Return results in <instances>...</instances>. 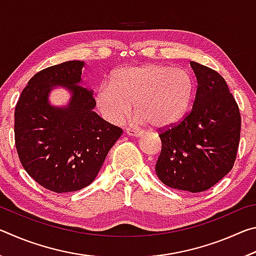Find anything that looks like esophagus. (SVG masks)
I'll return each mask as SVG.
<instances>
[{
  "instance_id": "esophagus-1",
  "label": "esophagus",
  "mask_w": 256,
  "mask_h": 256,
  "mask_svg": "<svg viewBox=\"0 0 256 256\" xmlns=\"http://www.w3.org/2000/svg\"><path fill=\"white\" fill-rule=\"evenodd\" d=\"M126 134L128 136H134V138H138L142 136V132L136 131V130H132V128H128L126 130Z\"/></svg>"
}]
</instances>
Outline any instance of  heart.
Returning <instances> with one entry per match:
<instances>
[{
    "label": "heart",
    "mask_w": 256,
    "mask_h": 256,
    "mask_svg": "<svg viewBox=\"0 0 256 256\" xmlns=\"http://www.w3.org/2000/svg\"><path fill=\"white\" fill-rule=\"evenodd\" d=\"M193 92L194 82L186 70L148 64L116 71L110 86L98 90L96 105L104 118L120 124L131 114L134 104L138 123L166 128L184 118Z\"/></svg>",
    "instance_id": "b5f03b06"
}]
</instances>
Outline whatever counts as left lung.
I'll return each mask as SVG.
<instances>
[{"mask_svg":"<svg viewBox=\"0 0 256 256\" xmlns=\"http://www.w3.org/2000/svg\"><path fill=\"white\" fill-rule=\"evenodd\" d=\"M198 80L193 107L183 120L160 132L156 172L172 188L203 192L226 176L236 160L240 112L224 78L190 60Z\"/></svg>","mask_w":256,"mask_h":256,"instance_id":"obj_1","label":"left lung"}]
</instances>
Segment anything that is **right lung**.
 <instances>
[{
    "label": "right lung",
    "mask_w": 256,
    "mask_h": 256,
    "mask_svg": "<svg viewBox=\"0 0 256 256\" xmlns=\"http://www.w3.org/2000/svg\"><path fill=\"white\" fill-rule=\"evenodd\" d=\"M82 60L44 68L28 81L14 110V140L29 176L55 193L90 185L123 130L94 112L92 90L79 86ZM58 85L72 92L68 106L56 108L49 92Z\"/></svg>",
    "instance_id": "right-lung-1"
}]
</instances>
